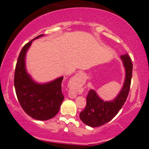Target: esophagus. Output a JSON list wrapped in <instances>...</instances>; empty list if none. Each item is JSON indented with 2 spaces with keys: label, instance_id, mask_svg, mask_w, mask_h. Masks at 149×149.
<instances>
[{
  "label": "esophagus",
  "instance_id": "34e87169",
  "mask_svg": "<svg viewBox=\"0 0 149 149\" xmlns=\"http://www.w3.org/2000/svg\"><path fill=\"white\" fill-rule=\"evenodd\" d=\"M83 77V73H78V74H76V76L73 77L72 80H73V81H77V80H79L81 79ZM78 89L73 88V89H71V90H70L69 95V97H71V98H76L77 94H78Z\"/></svg>",
  "mask_w": 149,
  "mask_h": 149
}]
</instances>
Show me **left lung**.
Returning a JSON list of instances; mask_svg holds the SVG:
<instances>
[{"mask_svg":"<svg viewBox=\"0 0 149 149\" xmlns=\"http://www.w3.org/2000/svg\"><path fill=\"white\" fill-rule=\"evenodd\" d=\"M120 59L125 71V78L123 88L116 98L111 101H104L99 97L95 90L89 91L86 107L80 112V118L90 127H99L111 120L127 100L132 75V63L127 53L121 55Z\"/></svg>","mask_w":149,"mask_h":149,"instance_id":"8db88e82","label":"left lung"}]
</instances>
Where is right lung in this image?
I'll list each match as a JSON object with an SVG mask.
<instances>
[{"mask_svg":"<svg viewBox=\"0 0 149 149\" xmlns=\"http://www.w3.org/2000/svg\"><path fill=\"white\" fill-rule=\"evenodd\" d=\"M43 34L33 38L22 49L15 68L14 85L18 101L23 110L33 118L47 120L59 112L64 100L61 91V76L45 83L36 82L26 68V54L32 41L43 36Z\"/></svg>","mask_w":149,"mask_h":149,"instance_id":"obj_1","label":"right lung"}]
</instances>
